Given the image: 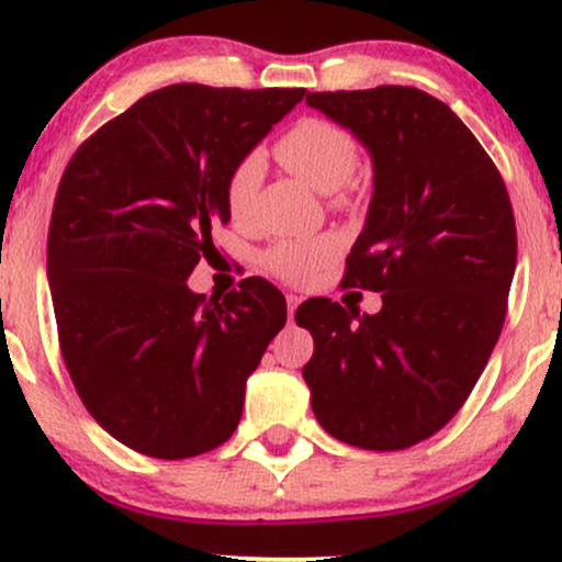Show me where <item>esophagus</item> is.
I'll use <instances>...</instances> for the list:
<instances>
[{
	"label": "esophagus",
	"instance_id": "esophagus-1",
	"mask_svg": "<svg viewBox=\"0 0 562 562\" xmlns=\"http://www.w3.org/2000/svg\"><path fill=\"white\" fill-rule=\"evenodd\" d=\"M299 303H301L299 295H288V319L290 322H293V317H295V308H299Z\"/></svg>",
	"mask_w": 562,
	"mask_h": 562
}]
</instances>
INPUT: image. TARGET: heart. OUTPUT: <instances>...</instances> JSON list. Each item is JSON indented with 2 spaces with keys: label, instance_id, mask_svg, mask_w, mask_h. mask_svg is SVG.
I'll list each match as a JSON object with an SVG mask.
<instances>
[{
  "label": "heart",
  "instance_id": "heart-1",
  "mask_svg": "<svg viewBox=\"0 0 562 562\" xmlns=\"http://www.w3.org/2000/svg\"><path fill=\"white\" fill-rule=\"evenodd\" d=\"M274 158L285 171L317 192H335L351 182L359 166V145L346 128L325 119H301L290 126L274 145ZM261 184L259 156H245L232 166L224 184V200L235 222L250 214L256 190ZM338 254L333 237H308V240H277L263 250L261 263L280 280L306 282Z\"/></svg>",
  "mask_w": 562,
  "mask_h": 562
}]
</instances>
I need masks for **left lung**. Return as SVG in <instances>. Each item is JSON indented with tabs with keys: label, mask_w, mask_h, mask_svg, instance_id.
Segmentation results:
<instances>
[{
	"label": "left lung",
	"mask_w": 562,
	"mask_h": 562,
	"mask_svg": "<svg viewBox=\"0 0 562 562\" xmlns=\"http://www.w3.org/2000/svg\"><path fill=\"white\" fill-rule=\"evenodd\" d=\"M372 158V200L346 288L383 293L378 314L301 303L303 367L322 428L359 449L415 447L460 412L507 314L518 235L507 187L473 132L415 87L308 92Z\"/></svg>",
	"instance_id": "left-lung-1"
}]
</instances>
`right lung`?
<instances>
[{"instance_id":"right-lung-1","label":"right lung","mask_w":562,"mask_h":562,"mask_svg":"<svg viewBox=\"0 0 562 562\" xmlns=\"http://www.w3.org/2000/svg\"><path fill=\"white\" fill-rule=\"evenodd\" d=\"M306 89L171 83L97 128L63 171L47 237L57 338L83 406L115 441L184 460L235 434L245 380L285 327V295L248 277L187 288L229 222L224 184Z\"/></svg>"}]
</instances>
